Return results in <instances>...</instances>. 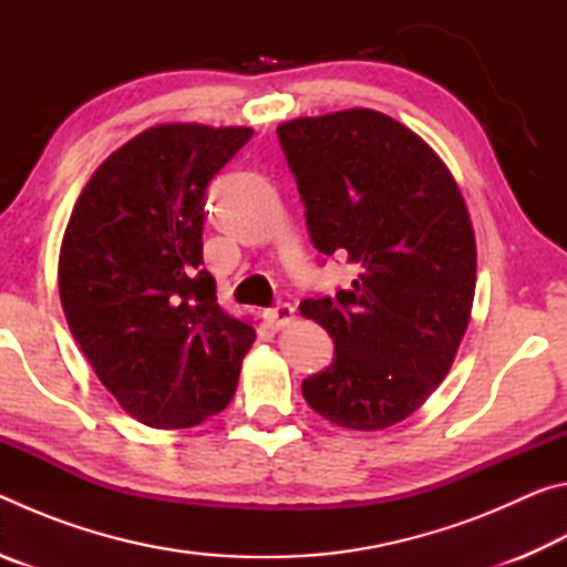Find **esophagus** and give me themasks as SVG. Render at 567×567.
Here are the masks:
<instances>
[{"label": "esophagus", "instance_id": "34e87169", "mask_svg": "<svg viewBox=\"0 0 567 567\" xmlns=\"http://www.w3.org/2000/svg\"><path fill=\"white\" fill-rule=\"evenodd\" d=\"M267 320H270L277 330L287 328L295 320V307L292 305H277L272 310H267Z\"/></svg>", "mask_w": 567, "mask_h": 567}]
</instances>
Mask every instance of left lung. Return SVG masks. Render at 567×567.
Segmentation results:
<instances>
[{
  "label": "left lung",
  "instance_id": "8db88e82",
  "mask_svg": "<svg viewBox=\"0 0 567 567\" xmlns=\"http://www.w3.org/2000/svg\"><path fill=\"white\" fill-rule=\"evenodd\" d=\"M322 255L360 270L350 290L302 300L334 360L302 382L318 415L375 433L410 417L453 368L475 300L477 249L453 172L420 134L375 110L277 127Z\"/></svg>",
  "mask_w": 567,
  "mask_h": 567
}]
</instances>
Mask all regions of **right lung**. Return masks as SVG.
Here are the masks:
<instances>
[{"label":"right lung","mask_w":567,"mask_h":567,"mask_svg":"<svg viewBox=\"0 0 567 567\" xmlns=\"http://www.w3.org/2000/svg\"><path fill=\"white\" fill-rule=\"evenodd\" d=\"M249 137L252 127L155 124L94 169L66 223V324L102 385L150 427L223 412L255 342L199 270L207 182Z\"/></svg>","instance_id":"obj_1"}]
</instances>
